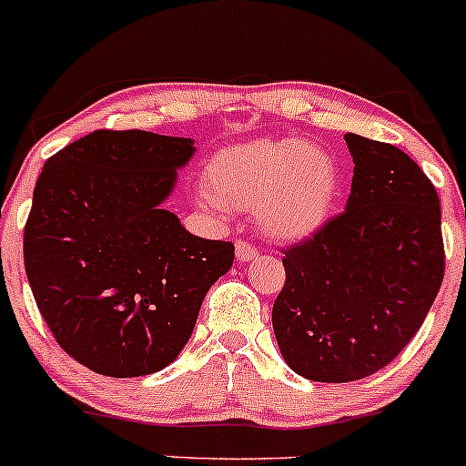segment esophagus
<instances>
[{"mask_svg": "<svg viewBox=\"0 0 466 466\" xmlns=\"http://www.w3.org/2000/svg\"><path fill=\"white\" fill-rule=\"evenodd\" d=\"M235 255H238L239 261H250L258 258V248L250 242H247V239H238V242H235Z\"/></svg>", "mask_w": 466, "mask_h": 466, "instance_id": "34e87169", "label": "esophagus"}]
</instances>
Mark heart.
I'll return each mask as SVG.
<instances>
[{
    "instance_id": "1",
    "label": "heart",
    "mask_w": 466,
    "mask_h": 466,
    "mask_svg": "<svg viewBox=\"0 0 466 466\" xmlns=\"http://www.w3.org/2000/svg\"><path fill=\"white\" fill-rule=\"evenodd\" d=\"M202 193L213 208H250L264 235L295 242L326 224L341 189L330 149L301 138H259L213 156Z\"/></svg>"
}]
</instances>
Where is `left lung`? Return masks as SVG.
I'll use <instances>...</instances> for the list:
<instances>
[{"label":"left lung","instance_id":"left-lung-1","mask_svg":"<svg viewBox=\"0 0 466 466\" xmlns=\"http://www.w3.org/2000/svg\"><path fill=\"white\" fill-rule=\"evenodd\" d=\"M346 211L284 248L273 306L281 357L303 379L348 383L391 363L420 330L444 277L441 200L405 151L343 136Z\"/></svg>","mask_w":466,"mask_h":466}]
</instances>
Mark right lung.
Returning <instances> with one entry per match:
<instances>
[{"mask_svg":"<svg viewBox=\"0 0 466 466\" xmlns=\"http://www.w3.org/2000/svg\"><path fill=\"white\" fill-rule=\"evenodd\" d=\"M193 151L191 138L96 129L46 160L24 228L25 275L52 337L92 372L167 368L231 268V242L196 238L160 207Z\"/></svg>","mask_w":466,"mask_h":466,"instance_id":"obj_1","label":"right lung"}]
</instances>
